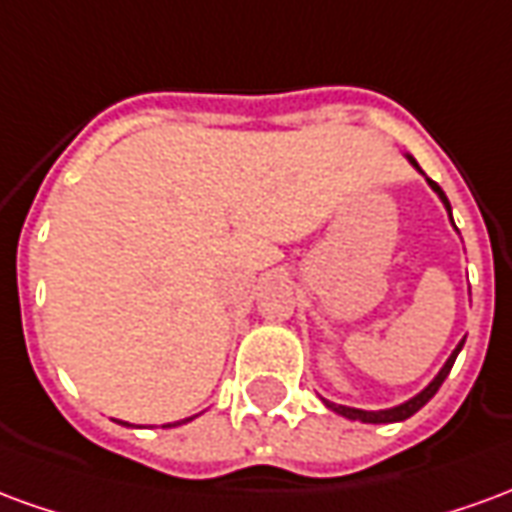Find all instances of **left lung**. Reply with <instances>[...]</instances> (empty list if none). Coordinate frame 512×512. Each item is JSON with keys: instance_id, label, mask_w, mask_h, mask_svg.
<instances>
[{"instance_id": "left-lung-1", "label": "left lung", "mask_w": 512, "mask_h": 512, "mask_svg": "<svg viewBox=\"0 0 512 512\" xmlns=\"http://www.w3.org/2000/svg\"><path fill=\"white\" fill-rule=\"evenodd\" d=\"M406 158H408V164H411V167L417 169L419 175H425V172H422V167H419V164H417V158L408 156V153H406ZM425 180H428L430 189H433V191H436V194H439V200L444 202V208H447V216H450V219H452V208H450V200H447V194L441 191L439 183H433V180H430V178H425ZM452 227H455V222H452ZM463 343H466V337H463L461 343L455 345V351H452L450 359H447V362H444V367H441L439 373H436V378H433V381H430V384L425 386L422 392H417V395H414V397H408L406 403H400V406L381 408V411H365V408L337 406V403H332V400H323V397H321L323 406L329 408V411H334V414H340V417H345V419H359V422H370V425H386V422H403V419L414 417V414H417L419 408L425 406V403H428L430 397H433V395H436V392H439V386L444 384V378L450 376L452 365H455V356L461 354Z\"/></svg>"}]
</instances>
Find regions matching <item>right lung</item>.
Segmentation results:
<instances>
[{
	"instance_id": "obj_1",
	"label": "right lung",
	"mask_w": 512,
	"mask_h": 512,
	"mask_svg": "<svg viewBox=\"0 0 512 512\" xmlns=\"http://www.w3.org/2000/svg\"><path fill=\"white\" fill-rule=\"evenodd\" d=\"M191 419H194V417L180 419V422H175V425H183V422H191ZM117 422H120V419H117ZM120 425H128V422H120ZM175 425H164V428H175ZM128 428H131V425H128Z\"/></svg>"
}]
</instances>
